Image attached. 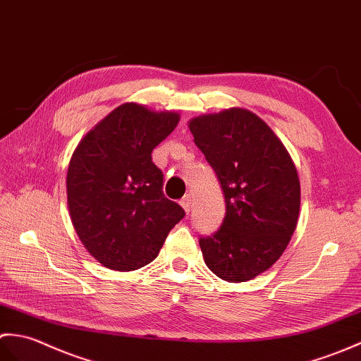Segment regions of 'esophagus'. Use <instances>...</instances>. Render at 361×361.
Wrapping results in <instances>:
<instances>
[{"mask_svg":"<svg viewBox=\"0 0 361 361\" xmlns=\"http://www.w3.org/2000/svg\"><path fill=\"white\" fill-rule=\"evenodd\" d=\"M180 205H182L183 210H185V212L188 213V212L191 210V196H190V195L183 196V197L180 199Z\"/></svg>","mask_w":361,"mask_h":361,"instance_id":"1","label":"esophagus"}]
</instances>
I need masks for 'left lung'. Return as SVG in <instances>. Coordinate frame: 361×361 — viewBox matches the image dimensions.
Wrapping results in <instances>:
<instances>
[{
	"label": "left lung",
	"mask_w": 361,
	"mask_h": 361,
	"mask_svg": "<svg viewBox=\"0 0 361 361\" xmlns=\"http://www.w3.org/2000/svg\"><path fill=\"white\" fill-rule=\"evenodd\" d=\"M188 126L226 197L221 228L199 239L204 261L224 281H248L274 266L296 228L301 195L295 164L248 109L204 114Z\"/></svg>",
	"instance_id": "1"
}]
</instances>
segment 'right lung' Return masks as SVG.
<instances>
[{"mask_svg":"<svg viewBox=\"0 0 361 361\" xmlns=\"http://www.w3.org/2000/svg\"><path fill=\"white\" fill-rule=\"evenodd\" d=\"M173 111L123 103L78 143L68 166L72 226L102 266L131 271L159 255L185 212L164 196L151 153L179 123Z\"/></svg>","mask_w":361,"mask_h":361,"instance_id":"1","label":"right lung"}]
</instances>
